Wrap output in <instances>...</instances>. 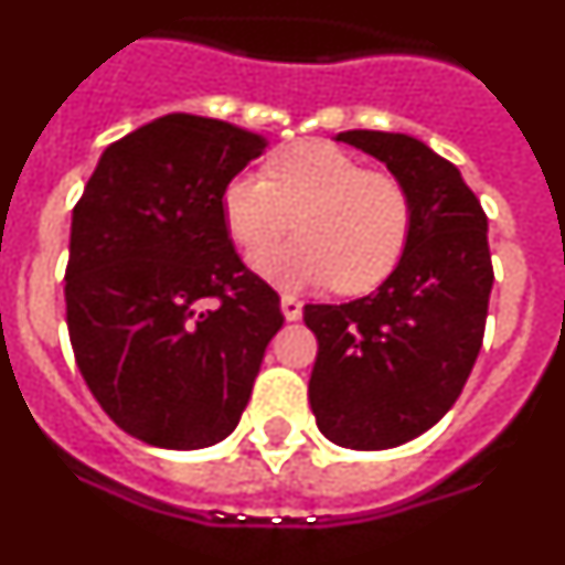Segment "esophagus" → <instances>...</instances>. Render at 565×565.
I'll use <instances>...</instances> for the list:
<instances>
[{"instance_id":"obj_1","label":"esophagus","mask_w":565,"mask_h":565,"mask_svg":"<svg viewBox=\"0 0 565 565\" xmlns=\"http://www.w3.org/2000/svg\"><path fill=\"white\" fill-rule=\"evenodd\" d=\"M281 312H284V319L287 321H298L301 319V301L292 296H284L281 298Z\"/></svg>"}]
</instances>
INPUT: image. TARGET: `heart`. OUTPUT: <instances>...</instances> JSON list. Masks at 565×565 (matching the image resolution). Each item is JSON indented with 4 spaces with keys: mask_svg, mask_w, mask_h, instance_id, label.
<instances>
[{
    "mask_svg": "<svg viewBox=\"0 0 565 565\" xmlns=\"http://www.w3.org/2000/svg\"><path fill=\"white\" fill-rule=\"evenodd\" d=\"M297 215L299 238L269 245ZM226 235L255 273L281 290L327 287L359 296L399 267L414 232V201L399 178L364 169L330 143H301L264 163V174H232L221 189ZM268 248L269 254L263 249Z\"/></svg>",
    "mask_w": 565,
    "mask_h": 565,
    "instance_id": "b5f03b06",
    "label": "heart"
}]
</instances>
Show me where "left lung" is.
Returning <instances> with one entry per match:
<instances>
[{"label": "left lung", "mask_w": 565, "mask_h": 565, "mask_svg": "<svg viewBox=\"0 0 565 565\" xmlns=\"http://www.w3.org/2000/svg\"><path fill=\"white\" fill-rule=\"evenodd\" d=\"M341 143L391 169L414 201L402 264L350 305H307L319 355L310 407L330 443L385 451L451 411L486 333L494 284L488 217L454 163L411 135L353 129Z\"/></svg>", "instance_id": "left-lung-1"}]
</instances>
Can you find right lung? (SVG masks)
Segmentation results:
<instances>
[{"mask_svg":"<svg viewBox=\"0 0 565 565\" xmlns=\"http://www.w3.org/2000/svg\"><path fill=\"white\" fill-rule=\"evenodd\" d=\"M264 149L232 122L166 114L103 151L74 206L71 348L99 407L140 443L226 439L281 330L278 292L221 217L224 183Z\"/></svg>","mask_w":565,"mask_h":565,"instance_id":"1","label":"right lung"}]
</instances>
